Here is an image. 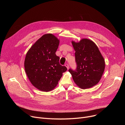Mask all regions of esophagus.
<instances>
[{
    "label": "esophagus",
    "instance_id": "1",
    "mask_svg": "<svg viewBox=\"0 0 125 125\" xmlns=\"http://www.w3.org/2000/svg\"><path fill=\"white\" fill-rule=\"evenodd\" d=\"M65 66L67 67V69H69V65H68V64H65Z\"/></svg>",
    "mask_w": 125,
    "mask_h": 125
}]
</instances>
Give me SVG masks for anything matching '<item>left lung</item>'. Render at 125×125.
I'll return each mask as SVG.
<instances>
[{"label":"left lung","instance_id":"1","mask_svg":"<svg viewBox=\"0 0 125 125\" xmlns=\"http://www.w3.org/2000/svg\"><path fill=\"white\" fill-rule=\"evenodd\" d=\"M75 50L76 69L69 72L77 86L87 89L97 84L104 73L105 63L97 45L89 39L71 42Z\"/></svg>","mask_w":125,"mask_h":125}]
</instances>
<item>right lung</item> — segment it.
Masks as SVG:
<instances>
[{
  "label": "right lung",
  "mask_w": 125,
  "mask_h": 125,
  "mask_svg": "<svg viewBox=\"0 0 125 125\" xmlns=\"http://www.w3.org/2000/svg\"><path fill=\"white\" fill-rule=\"evenodd\" d=\"M60 41L51 33L45 34L33 44L26 54L24 68L29 80L43 92L53 90L67 68L59 63L56 52Z\"/></svg>",
  "instance_id": "right-lung-1"
}]
</instances>
